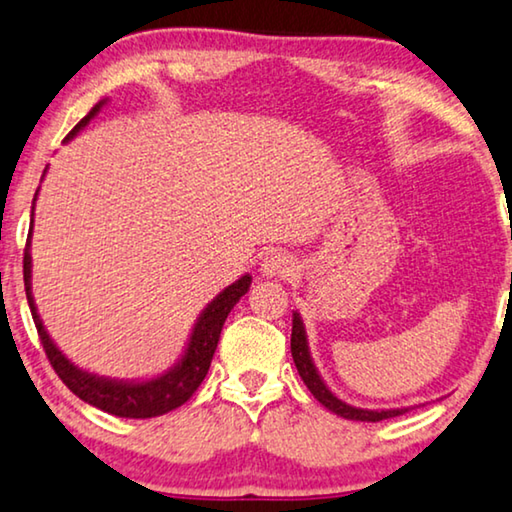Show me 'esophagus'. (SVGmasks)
Listing matches in <instances>:
<instances>
[{
  "mask_svg": "<svg viewBox=\"0 0 512 512\" xmlns=\"http://www.w3.org/2000/svg\"><path fill=\"white\" fill-rule=\"evenodd\" d=\"M259 271H262V276L266 278H287L294 273V259L287 253H269L262 259V264H259Z\"/></svg>",
  "mask_w": 512,
  "mask_h": 512,
  "instance_id": "1",
  "label": "esophagus"
}]
</instances>
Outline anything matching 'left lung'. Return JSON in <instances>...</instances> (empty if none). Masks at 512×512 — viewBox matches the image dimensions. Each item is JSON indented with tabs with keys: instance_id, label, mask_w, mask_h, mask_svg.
I'll list each match as a JSON object with an SVG mask.
<instances>
[{
	"instance_id": "obj_1",
	"label": "left lung",
	"mask_w": 512,
	"mask_h": 512,
	"mask_svg": "<svg viewBox=\"0 0 512 512\" xmlns=\"http://www.w3.org/2000/svg\"><path fill=\"white\" fill-rule=\"evenodd\" d=\"M292 358L296 363V370L303 379V384L308 386V391L315 395V398L324 404L326 409L333 411L342 418H349V421H368V423H377L384 421V418H393V416H402L404 409H361V407H352V404L342 402L338 395H335L329 386L324 384L322 375H319L315 363H312L310 356V347H308V335H305V326L299 312H294L292 317Z\"/></svg>"
}]
</instances>
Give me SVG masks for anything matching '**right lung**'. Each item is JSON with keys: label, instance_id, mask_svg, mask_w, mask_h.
<instances>
[{"label": "right lung", "instance_id": "obj_1", "mask_svg": "<svg viewBox=\"0 0 512 512\" xmlns=\"http://www.w3.org/2000/svg\"><path fill=\"white\" fill-rule=\"evenodd\" d=\"M105 101L96 103L85 119L80 121L78 126L73 128L71 133L64 137V142L73 140L82 128H85L91 119L96 117ZM48 170V167H45ZM45 174V172H43ZM38 190L34 195L36 204ZM32 230H34V207H32ZM29 241H32V232L27 236V248H25V259H22V273H25V292L29 301V310H32L38 338L43 342L45 354H48V361L59 379L71 388V391L78 395L80 400H85L91 407L108 411L112 416L119 418H154L163 416L167 411L181 407L183 402L190 400V395L197 391V386L202 384L204 377H207L209 365L213 352H216L220 331H223V324L227 315H230L232 308L243 294L248 292L250 276H241L230 287H225L216 299H213L207 308L202 310V315L197 317L193 326V333H190L186 352L179 358L177 363L172 365L170 370H165L163 375L144 379V381H124V379H110V377H98L91 375V372L78 368V365L68 361V358L61 354V349L52 342L50 333L45 331L36 312V303L32 296V253H29Z\"/></svg>", "mask_w": 512, "mask_h": 512}]
</instances>
